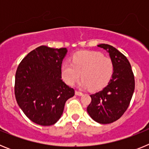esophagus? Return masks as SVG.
<instances>
[{"mask_svg":"<svg viewBox=\"0 0 149 149\" xmlns=\"http://www.w3.org/2000/svg\"><path fill=\"white\" fill-rule=\"evenodd\" d=\"M75 95H76L81 96V95H83V93H81V92H79V91H75Z\"/></svg>","mask_w":149,"mask_h":149,"instance_id":"obj_1","label":"esophagus"}]
</instances>
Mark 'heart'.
Listing matches in <instances>:
<instances>
[{"label": "heart", "mask_w": 149, "mask_h": 149, "mask_svg": "<svg viewBox=\"0 0 149 149\" xmlns=\"http://www.w3.org/2000/svg\"><path fill=\"white\" fill-rule=\"evenodd\" d=\"M63 80L74 86L81 77L80 86L98 90L108 84L113 72L111 59L96 51H80L74 55L72 62H64L61 67Z\"/></svg>", "instance_id": "b5f03b06"}]
</instances>
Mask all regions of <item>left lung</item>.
Here are the masks:
<instances>
[{"label": "left lung", "instance_id": "1", "mask_svg": "<svg viewBox=\"0 0 149 149\" xmlns=\"http://www.w3.org/2000/svg\"><path fill=\"white\" fill-rule=\"evenodd\" d=\"M97 46L109 53L113 63V72L108 84L102 90L90 95L92 101L86 110L96 122L110 124L118 120L128 107L135 81L131 64L125 55L110 45Z\"/></svg>", "mask_w": 149, "mask_h": 149}]
</instances>
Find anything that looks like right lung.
I'll return each instance as SVG.
<instances>
[{
    "label": "right lung",
    "instance_id": "obj_1",
    "mask_svg": "<svg viewBox=\"0 0 149 149\" xmlns=\"http://www.w3.org/2000/svg\"><path fill=\"white\" fill-rule=\"evenodd\" d=\"M68 50L39 46L22 60L15 73V95L29 119L42 126L60 119L65 101L74 90L62 80L61 66Z\"/></svg>",
    "mask_w": 149,
    "mask_h": 149
}]
</instances>
